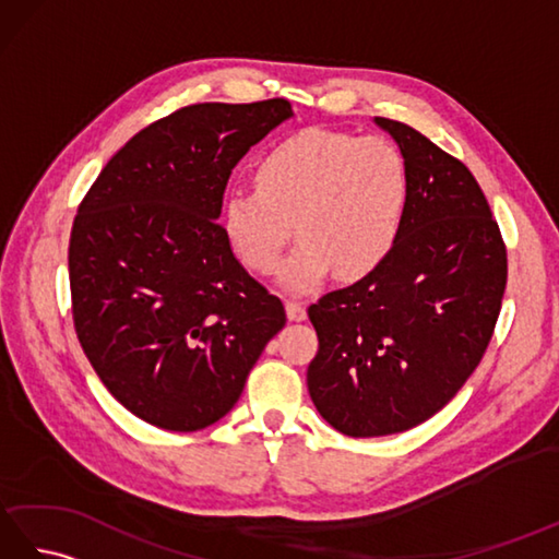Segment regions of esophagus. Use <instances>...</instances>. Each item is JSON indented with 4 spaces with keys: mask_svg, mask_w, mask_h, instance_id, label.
Masks as SVG:
<instances>
[{
    "mask_svg": "<svg viewBox=\"0 0 559 559\" xmlns=\"http://www.w3.org/2000/svg\"><path fill=\"white\" fill-rule=\"evenodd\" d=\"M286 312H288V319L290 322H302V319L307 317V307L300 302V300H286Z\"/></svg>",
    "mask_w": 559,
    "mask_h": 559,
    "instance_id": "obj_1",
    "label": "esophagus"
}]
</instances>
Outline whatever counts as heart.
<instances>
[{"mask_svg":"<svg viewBox=\"0 0 559 559\" xmlns=\"http://www.w3.org/2000/svg\"><path fill=\"white\" fill-rule=\"evenodd\" d=\"M252 189L223 204V233L242 264L269 276L298 225V249L281 269L290 290H310L336 271L362 278L396 247L411 201L406 158L384 136L310 127L259 158Z\"/></svg>","mask_w":559,"mask_h":559,"instance_id":"b5f03b06","label":"heart"}]
</instances>
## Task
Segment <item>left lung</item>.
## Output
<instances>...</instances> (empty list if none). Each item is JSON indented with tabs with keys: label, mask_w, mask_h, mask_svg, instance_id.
<instances>
[{
	"label": "left lung",
	"mask_w": 559,
	"mask_h": 559,
	"mask_svg": "<svg viewBox=\"0 0 559 559\" xmlns=\"http://www.w3.org/2000/svg\"><path fill=\"white\" fill-rule=\"evenodd\" d=\"M377 124L411 175L401 237L382 266L307 312L319 338L307 389L348 437L396 435L442 411L488 350L507 288V245L476 177L418 129Z\"/></svg>",
	"instance_id": "1"
}]
</instances>
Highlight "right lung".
<instances>
[{
  "instance_id": "add662e5",
  "label": "right lung",
  "mask_w": 559,
  "mask_h": 559,
  "mask_svg": "<svg viewBox=\"0 0 559 559\" xmlns=\"http://www.w3.org/2000/svg\"><path fill=\"white\" fill-rule=\"evenodd\" d=\"M290 115L286 98L187 105L129 139L81 199L69 237L79 343L110 394L160 430L221 420L286 326L218 216L237 160Z\"/></svg>"
}]
</instances>
